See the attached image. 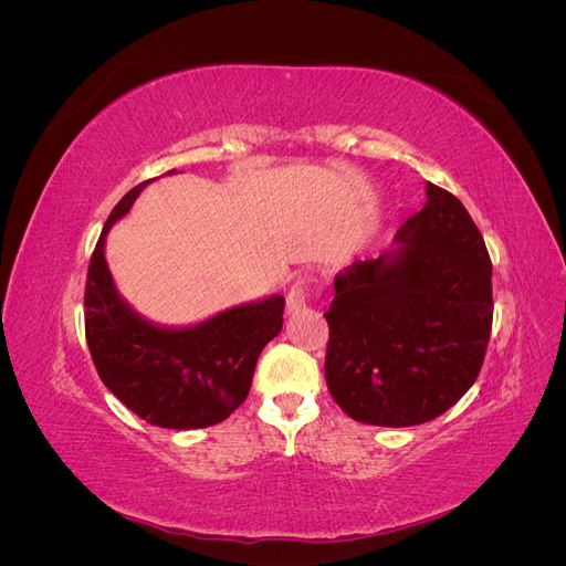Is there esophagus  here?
<instances>
[{
  "instance_id": "1",
  "label": "esophagus",
  "mask_w": 566,
  "mask_h": 566,
  "mask_svg": "<svg viewBox=\"0 0 566 566\" xmlns=\"http://www.w3.org/2000/svg\"><path fill=\"white\" fill-rule=\"evenodd\" d=\"M304 302H306V281L300 279L293 287H290V293L285 297L287 314H297L302 306H304Z\"/></svg>"
}]
</instances>
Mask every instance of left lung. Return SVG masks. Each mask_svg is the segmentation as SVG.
I'll return each instance as SVG.
<instances>
[{
  "instance_id": "obj_1",
  "label": "left lung",
  "mask_w": 566,
  "mask_h": 566,
  "mask_svg": "<svg viewBox=\"0 0 566 566\" xmlns=\"http://www.w3.org/2000/svg\"><path fill=\"white\" fill-rule=\"evenodd\" d=\"M397 252L335 279L325 312V382L358 422L434 420L482 370L491 323V256L470 212L447 188L399 229Z\"/></svg>"
}]
</instances>
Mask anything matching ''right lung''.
Returning <instances> with one entry per match:
<instances>
[{"mask_svg":"<svg viewBox=\"0 0 566 566\" xmlns=\"http://www.w3.org/2000/svg\"><path fill=\"white\" fill-rule=\"evenodd\" d=\"M144 186L115 205L92 252L84 335L101 382L132 413L169 430H200L227 420L248 399L256 358L283 328L285 300L233 306L191 328H163L132 312L113 285L104 241Z\"/></svg>","mask_w":566,"mask_h":566,"instance_id":"right-lung-1","label":"right lung"}]
</instances>
